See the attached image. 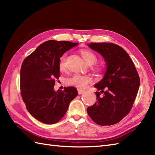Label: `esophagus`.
I'll return each instance as SVG.
<instances>
[{"mask_svg":"<svg viewBox=\"0 0 155 155\" xmlns=\"http://www.w3.org/2000/svg\"><path fill=\"white\" fill-rule=\"evenodd\" d=\"M78 94H83L84 92V91H83V90H82V89H80V88H78Z\"/></svg>","mask_w":155,"mask_h":155,"instance_id":"34e87169","label":"esophagus"}]
</instances>
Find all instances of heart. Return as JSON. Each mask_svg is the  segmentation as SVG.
I'll list each match as a JSON object with an SVG mask.
<instances>
[{"label":"heart","mask_w":155,"mask_h":155,"mask_svg":"<svg viewBox=\"0 0 155 155\" xmlns=\"http://www.w3.org/2000/svg\"><path fill=\"white\" fill-rule=\"evenodd\" d=\"M82 57H83L84 61L87 62L88 64H93L97 62V57L93 52L90 51L83 50L81 52ZM66 55L62 56L60 62H59V68L61 71L64 70L66 67ZM68 83L72 86H75L78 88H84L87 85L92 82V78L89 76L81 75V74H74L72 77L68 78Z\"/></svg>","instance_id":"1"}]
</instances>
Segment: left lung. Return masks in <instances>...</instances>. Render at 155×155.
Masks as SVG:
<instances>
[{"label":"left lung","mask_w":155,"mask_h":155,"mask_svg":"<svg viewBox=\"0 0 155 155\" xmlns=\"http://www.w3.org/2000/svg\"><path fill=\"white\" fill-rule=\"evenodd\" d=\"M88 46L103 57L107 69L94 84L100 92L95 93L97 101L87 108V113L101 126L114 124L132 108L139 88V76L129 55L120 46L109 42H91Z\"/></svg>","instance_id":"left-lung-1"}]
</instances>
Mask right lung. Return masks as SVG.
<instances>
[{
  "label": "right lung",
  "instance_id": "add662e5",
  "mask_svg": "<svg viewBox=\"0 0 155 155\" xmlns=\"http://www.w3.org/2000/svg\"><path fill=\"white\" fill-rule=\"evenodd\" d=\"M78 43L50 40L40 45L23 61L20 77L22 100L32 117L42 123H57L77 96L76 88L55 91V79L60 75V58Z\"/></svg>",
  "mask_w": 155,
  "mask_h": 155
}]
</instances>
